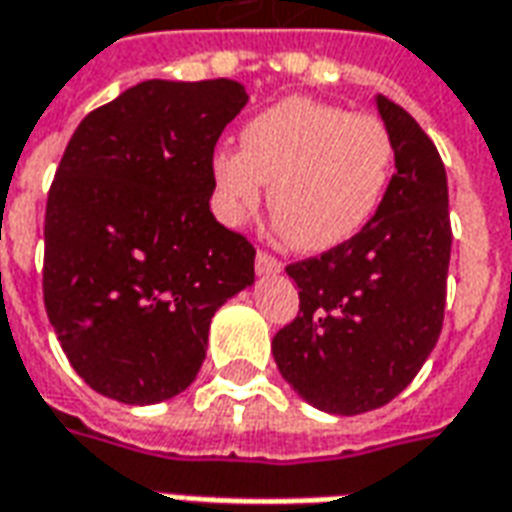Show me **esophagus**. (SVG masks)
<instances>
[{
    "label": "esophagus",
    "mask_w": 512,
    "mask_h": 512,
    "mask_svg": "<svg viewBox=\"0 0 512 512\" xmlns=\"http://www.w3.org/2000/svg\"><path fill=\"white\" fill-rule=\"evenodd\" d=\"M255 268H257V274H263V277H266V274H279V271H282V263H279L274 255H268V252L260 249V252L255 255Z\"/></svg>",
    "instance_id": "esophagus-1"
}]
</instances>
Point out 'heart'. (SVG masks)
I'll return each mask as SVG.
<instances>
[{"label":"heart","instance_id":"b5f03b06","mask_svg":"<svg viewBox=\"0 0 512 512\" xmlns=\"http://www.w3.org/2000/svg\"><path fill=\"white\" fill-rule=\"evenodd\" d=\"M241 150L211 156L213 205L244 224L266 197L274 233L301 252L348 244L376 219L395 172V139L384 120L307 95H288L241 126Z\"/></svg>","mask_w":512,"mask_h":512}]
</instances>
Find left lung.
I'll list each match as a JSON object with an SVG mask.
<instances>
[{
    "instance_id": "1",
    "label": "left lung",
    "mask_w": 512,
    "mask_h": 512,
    "mask_svg": "<svg viewBox=\"0 0 512 512\" xmlns=\"http://www.w3.org/2000/svg\"><path fill=\"white\" fill-rule=\"evenodd\" d=\"M395 175L376 219L348 244L290 263L299 315L274 334L279 373L329 414H365L397 397L444 321L452 230L447 172L430 136L384 95Z\"/></svg>"
}]
</instances>
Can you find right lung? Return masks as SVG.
Wrapping results in <instances>:
<instances>
[{"mask_svg": "<svg viewBox=\"0 0 512 512\" xmlns=\"http://www.w3.org/2000/svg\"><path fill=\"white\" fill-rule=\"evenodd\" d=\"M246 101L233 79H150L73 131L46 202L43 301L95 392L180 395L213 312L255 282V246L211 213L213 147Z\"/></svg>", "mask_w": 512, "mask_h": 512, "instance_id": "right-lung-1", "label": "right lung"}]
</instances>
